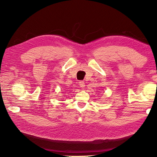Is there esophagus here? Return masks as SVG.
Masks as SVG:
<instances>
[{
	"label": "esophagus",
	"mask_w": 157,
	"mask_h": 157,
	"mask_svg": "<svg viewBox=\"0 0 157 157\" xmlns=\"http://www.w3.org/2000/svg\"><path fill=\"white\" fill-rule=\"evenodd\" d=\"M79 86H80V87L83 89L84 87H85V82L83 81H81L79 82Z\"/></svg>",
	"instance_id": "esophagus-1"
}]
</instances>
